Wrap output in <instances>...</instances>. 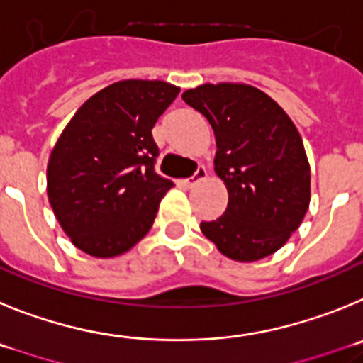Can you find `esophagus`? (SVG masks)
Listing matches in <instances>:
<instances>
[{"label":"esophagus","mask_w":363,"mask_h":363,"mask_svg":"<svg viewBox=\"0 0 363 363\" xmlns=\"http://www.w3.org/2000/svg\"><path fill=\"white\" fill-rule=\"evenodd\" d=\"M208 177V169L204 168V166H199L197 168V172H195L194 175H191V177L189 179H186V186H188V188H194L195 184H197L199 181H202V179H206Z\"/></svg>","instance_id":"1"}]
</instances>
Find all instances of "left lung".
<instances>
[{"label": "left lung", "mask_w": 363, "mask_h": 363, "mask_svg": "<svg viewBox=\"0 0 363 363\" xmlns=\"http://www.w3.org/2000/svg\"><path fill=\"white\" fill-rule=\"evenodd\" d=\"M182 99L210 121L215 174L230 197L224 215L201 222L202 233L231 260L269 257L298 230L311 201V169L298 130L250 84L206 83L186 90Z\"/></svg>", "instance_id": "1"}]
</instances>
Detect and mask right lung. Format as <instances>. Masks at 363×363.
<instances>
[{"instance_id":"right-lung-1","label":"right lung","mask_w":363,"mask_h":363,"mask_svg":"<svg viewBox=\"0 0 363 363\" xmlns=\"http://www.w3.org/2000/svg\"><path fill=\"white\" fill-rule=\"evenodd\" d=\"M181 88L125 79L74 113L47 166V194L72 244L97 259L132 250L150 231L174 182L155 174L153 125Z\"/></svg>"}]
</instances>
